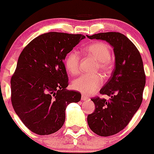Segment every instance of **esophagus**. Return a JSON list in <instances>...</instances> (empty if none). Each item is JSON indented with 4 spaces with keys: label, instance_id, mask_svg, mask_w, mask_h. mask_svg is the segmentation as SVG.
I'll use <instances>...</instances> for the list:
<instances>
[{
    "label": "esophagus",
    "instance_id": "1",
    "mask_svg": "<svg viewBox=\"0 0 154 154\" xmlns=\"http://www.w3.org/2000/svg\"><path fill=\"white\" fill-rule=\"evenodd\" d=\"M88 99H89V97H88V96L84 95V94H82L81 95V100H88Z\"/></svg>",
    "mask_w": 154,
    "mask_h": 154
}]
</instances>
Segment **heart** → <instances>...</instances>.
I'll use <instances>...</instances> for the list:
<instances>
[{
    "mask_svg": "<svg viewBox=\"0 0 154 154\" xmlns=\"http://www.w3.org/2000/svg\"><path fill=\"white\" fill-rule=\"evenodd\" d=\"M85 52L97 62V69L104 74H108L112 69L111 60V49L103 42H95L85 48ZM65 65L68 72L76 75L80 70V57L76 51H72L68 54L65 60ZM103 83V78L100 74L82 75L73 81L74 89L82 94H91L95 92Z\"/></svg>",
    "mask_w": 154,
    "mask_h": 154,
    "instance_id": "b5f03b06",
    "label": "heart"
}]
</instances>
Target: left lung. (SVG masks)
<instances>
[{"mask_svg": "<svg viewBox=\"0 0 154 154\" xmlns=\"http://www.w3.org/2000/svg\"><path fill=\"white\" fill-rule=\"evenodd\" d=\"M105 40L113 47L116 65L112 75L100 90L110 98H91L95 110L87 117L90 129L100 136H109L125 129L141 106L145 86L143 62L139 50L122 33L107 32L87 35Z\"/></svg>", "mask_w": 154, "mask_h": 154, "instance_id": "1", "label": "left lung"}]
</instances>
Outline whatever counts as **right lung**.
<instances>
[{"instance_id":"obj_1","label":"right lung","mask_w":154,"mask_h":154,"mask_svg":"<svg viewBox=\"0 0 154 154\" xmlns=\"http://www.w3.org/2000/svg\"><path fill=\"white\" fill-rule=\"evenodd\" d=\"M85 35L49 32L32 39L21 51L11 77V101L24 125L38 135L58 131L66 120V106L81 94L66 89L63 60Z\"/></svg>"}]
</instances>
